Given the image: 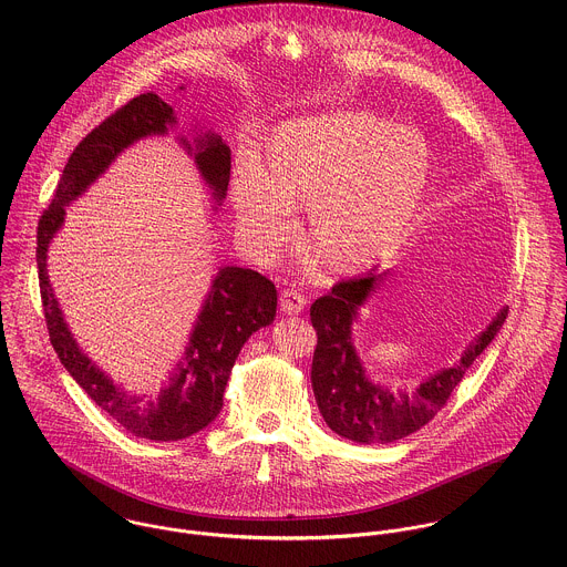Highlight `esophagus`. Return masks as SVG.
<instances>
[{
    "mask_svg": "<svg viewBox=\"0 0 567 567\" xmlns=\"http://www.w3.org/2000/svg\"><path fill=\"white\" fill-rule=\"evenodd\" d=\"M279 303H281L284 315H301L308 301H306V297H303L297 288H286V290L281 292Z\"/></svg>",
    "mask_w": 567,
    "mask_h": 567,
    "instance_id": "1",
    "label": "esophagus"
}]
</instances>
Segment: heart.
Segmentation results:
<instances>
[{
	"label": "heart",
	"mask_w": 567,
	"mask_h": 567,
	"mask_svg": "<svg viewBox=\"0 0 567 567\" xmlns=\"http://www.w3.org/2000/svg\"><path fill=\"white\" fill-rule=\"evenodd\" d=\"M430 178V146L408 126L353 111L279 124L261 162L243 153L231 203L244 243L275 259L308 207V238L338 275L369 268L404 236Z\"/></svg>",
	"instance_id": "obj_1"
}]
</instances>
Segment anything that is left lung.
I'll use <instances>...</instances> for the list:
<instances>
[{
	"label": "left lung",
	"instance_id": "8db88e82",
	"mask_svg": "<svg viewBox=\"0 0 567 567\" xmlns=\"http://www.w3.org/2000/svg\"><path fill=\"white\" fill-rule=\"evenodd\" d=\"M382 281L378 268L340 281L310 308L319 342L312 360V389L324 423L353 443H395L423 427L450 400L474 360L506 321L508 308L495 312L485 329L465 347L461 360L430 373L412 389L378 384L353 344V323Z\"/></svg>",
	"mask_w": 567,
	"mask_h": 567
}]
</instances>
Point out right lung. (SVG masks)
I'll return each instance as SVG.
<instances>
[{
	"label": "right lung",
	"mask_w": 567,
	"mask_h": 567,
	"mask_svg": "<svg viewBox=\"0 0 567 567\" xmlns=\"http://www.w3.org/2000/svg\"><path fill=\"white\" fill-rule=\"evenodd\" d=\"M183 89V86H181ZM176 128L174 109L157 93H142L93 128L63 169L56 194L43 212L37 231L39 284L52 347L61 364L82 391L113 416L124 430L146 441H181L205 430L223 410V395L244 342L277 315V288L257 270L240 266L218 268L198 317L187 336L183 355L176 360L157 398L131 395L104 369H100L72 333L65 312L48 275V250L65 225L68 207L111 167L126 148L163 137ZM192 140L178 144L194 159L209 187L214 212L225 203L231 172V151L214 131L194 126Z\"/></svg>",
	"instance_id": "obj_1"
}]
</instances>
